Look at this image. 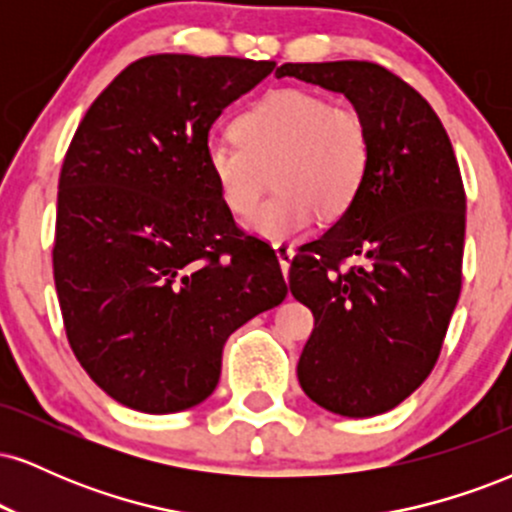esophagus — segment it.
I'll return each mask as SVG.
<instances>
[{"label": "esophagus", "mask_w": 512, "mask_h": 512, "mask_svg": "<svg viewBox=\"0 0 512 512\" xmlns=\"http://www.w3.org/2000/svg\"><path fill=\"white\" fill-rule=\"evenodd\" d=\"M274 252H276V257H279V264H281V272H284V279L289 281V267H291L293 255H296V250H293V245L276 243L274 245Z\"/></svg>", "instance_id": "1"}]
</instances>
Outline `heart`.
I'll return each mask as SVG.
<instances>
[{"instance_id": "heart-1", "label": "heart", "mask_w": 512, "mask_h": 512, "mask_svg": "<svg viewBox=\"0 0 512 512\" xmlns=\"http://www.w3.org/2000/svg\"><path fill=\"white\" fill-rule=\"evenodd\" d=\"M231 132L233 139H207L204 166L236 216L251 214L273 175L277 195L248 221L255 236L272 243L301 236L317 216H344L373 163L363 115L305 88L267 93L233 120Z\"/></svg>"}]
</instances>
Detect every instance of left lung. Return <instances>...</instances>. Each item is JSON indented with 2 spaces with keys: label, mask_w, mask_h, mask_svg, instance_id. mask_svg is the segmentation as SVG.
<instances>
[{
  "label": "left lung",
  "mask_w": 512,
  "mask_h": 512,
  "mask_svg": "<svg viewBox=\"0 0 512 512\" xmlns=\"http://www.w3.org/2000/svg\"><path fill=\"white\" fill-rule=\"evenodd\" d=\"M284 76L344 93L373 139L354 207L291 262L293 298L315 317L298 383L332 414H383L436 366L460 298V166L426 98L380 64L289 62L276 69V79Z\"/></svg>",
  "instance_id": "obj_1"
}]
</instances>
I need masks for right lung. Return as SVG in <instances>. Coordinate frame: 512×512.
<instances>
[{
	"label": "right lung",
	"instance_id": "right-lung-1",
	"mask_svg": "<svg viewBox=\"0 0 512 512\" xmlns=\"http://www.w3.org/2000/svg\"><path fill=\"white\" fill-rule=\"evenodd\" d=\"M276 62L151 55L76 127L57 192L52 272L76 361L115 402H204L240 325L286 298L274 250L245 236L204 166L209 129Z\"/></svg>",
	"mask_w": 512,
	"mask_h": 512
}]
</instances>
